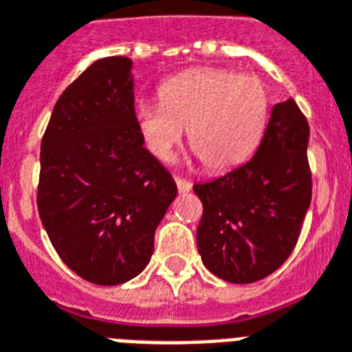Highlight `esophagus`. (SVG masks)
<instances>
[{
  "mask_svg": "<svg viewBox=\"0 0 352 352\" xmlns=\"http://www.w3.org/2000/svg\"><path fill=\"white\" fill-rule=\"evenodd\" d=\"M174 182H176V185H178L179 192H189L190 190V182H187V179L178 178V176H176V178H174Z\"/></svg>",
  "mask_w": 352,
  "mask_h": 352,
  "instance_id": "34e87169",
  "label": "esophagus"
}]
</instances>
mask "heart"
Here are the masks:
<instances>
[{
	"label": "heart",
	"instance_id": "heart-1",
	"mask_svg": "<svg viewBox=\"0 0 352 352\" xmlns=\"http://www.w3.org/2000/svg\"><path fill=\"white\" fill-rule=\"evenodd\" d=\"M162 102H141L135 124L146 148L162 162L189 130V145L207 168L246 162L268 122V89L255 75L201 67L176 75L160 89Z\"/></svg>",
	"mask_w": 352,
	"mask_h": 352
}]
</instances>
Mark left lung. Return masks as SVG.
Listing matches in <instances>:
<instances>
[{
  "instance_id": "obj_1",
  "label": "left lung",
  "mask_w": 352,
  "mask_h": 352,
  "mask_svg": "<svg viewBox=\"0 0 352 352\" xmlns=\"http://www.w3.org/2000/svg\"><path fill=\"white\" fill-rule=\"evenodd\" d=\"M309 135L296 100L279 102L250 162L192 187L204 206L196 244L211 274L248 285L290 257L312 198Z\"/></svg>"
}]
</instances>
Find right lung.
I'll return each instance as SVG.
<instances>
[{
    "label": "right lung",
    "instance_id": "add662e5",
    "mask_svg": "<svg viewBox=\"0 0 352 352\" xmlns=\"http://www.w3.org/2000/svg\"><path fill=\"white\" fill-rule=\"evenodd\" d=\"M143 143L126 56L89 65L43 133L38 213L60 258L94 285H121L146 268L178 192Z\"/></svg>",
    "mask_w": 352,
    "mask_h": 352
}]
</instances>
